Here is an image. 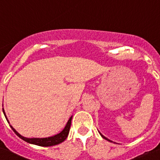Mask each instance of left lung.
<instances>
[{
	"mask_svg": "<svg viewBox=\"0 0 160 160\" xmlns=\"http://www.w3.org/2000/svg\"><path fill=\"white\" fill-rule=\"evenodd\" d=\"M100 135H101V134H100ZM102 138H105V139H107V140L110 141V140H109V139H108V138H106V137H104V136H103V135H102Z\"/></svg>",
	"mask_w": 160,
	"mask_h": 160,
	"instance_id": "left-lung-1",
	"label": "left lung"
}]
</instances>
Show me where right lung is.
<instances>
[{"instance_id":"add662e5","label":"right lung","mask_w":160,"mask_h":160,"mask_svg":"<svg viewBox=\"0 0 160 160\" xmlns=\"http://www.w3.org/2000/svg\"><path fill=\"white\" fill-rule=\"evenodd\" d=\"M3 113L5 114V113L4 111V109H3ZM6 118V116H5ZM7 119V118H6ZM71 119H72V116L70 117L69 121L66 123V127L63 129V131L62 132H60L58 135H54V136L52 137H48V138H25V137H23L22 135H21L18 132H17L15 131V129L12 128V126H10L11 128H12V131H14V133L18 135V137L25 140V142H29V143H32L35 144V145H38V146L41 147H50V146H54V145H57V144L61 143V142H62L63 141H65L66 138L68 136V134L70 132V125H71ZM8 121V119H7Z\"/></svg>"}]
</instances>
